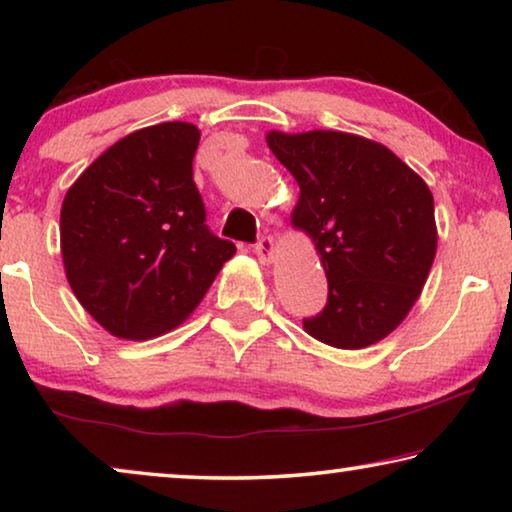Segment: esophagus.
<instances>
[{
	"label": "esophagus",
	"instance_id": "obj_1",
	"mask_svg": "<svg viewBox=\"0 0 512 512\" xmlns=\"http://www.w3.org/2000/svg\"><path fill=\"white\" fill-rule=\"evenodd\" d=\"M255 255L259 257V262H264V264H271L273 259L277 257V246H275L273 237H268V235L259 237V241H257V244H255Z\"/></svg>",
	"mask_w": 512,
	"mask_h": 512
}]
</instances>
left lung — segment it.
<instances>
[{"instance_id": "obj_1", "label": "left lung", "mask_w": 512, "mask_h": 512, "mask_svg": "<svg viewBox=\"0 0 512 512\" xmlns=\"http://www.w3.org/2000/svg\"><path fill=\"white\" fill-rule=\"evenodd\" d=\"M268 149L300 187L293 228L314 239L327 275V305L305 332L359 350L409 314L436 257L433 196L397 155L339 131L266 135Z\"/></svg>"}]
</instances>
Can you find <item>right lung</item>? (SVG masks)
<instances>
[{
  "instance_id": "obj_1",
  "label": "right lung",
  "mask_w": 512,
  "mask_h": 512,
  "mask_svg": "<svg viewBox=\"0 0 512 512\" xmlns=\"http://www.w3.org/2000/svg\"><path fill=\"white\" fill-rule=\"evenodd\" d=\"M198 140L187 121L142 128L101 153L65 194L67 282L119 339L146 341L178 327L237 253L205 225L192 171Z\"/></svg>"
}]
</instances>
